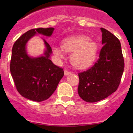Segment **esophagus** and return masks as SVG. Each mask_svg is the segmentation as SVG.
<instances>
[{
  "label": "esophagus",
  "instance_id": "obj_1",
  "mask_svg": "<svg viewBox=\"0 0 133 133\" xmlns=\"http://www.w3.org/2000/svg\"><path fill=\"white\" fill-rule=\"evenodd\" d=\"M70 73V71H69L68 70H66V69H65V70H64V75H65V76H67V75H69Z\"/></svg>",
  "mask_w": 133,
  "mask_h": 133
}]
</instances>
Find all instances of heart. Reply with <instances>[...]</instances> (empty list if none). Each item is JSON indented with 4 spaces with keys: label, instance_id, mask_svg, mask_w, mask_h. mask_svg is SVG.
<instances>
[{
    "label": "heart",
    "instance_id": "b5f03b06",
    "mask_svg": "<svg viewBox=\"0 0 133 133\" xmlns=\"http://www.w3.org/2000/svg\"><path fill=\"white\" fill-rule=\"evenodd\" d=\"M65 52L70 53V62L75 67L83 69L92 65L98 53V46L87 36H76L65 38L62 48L54 46L52 52L58 60L65 58Z\"/></svg>",
    "mask_w": 133,
    "mask_h": 133
}]
</instances>
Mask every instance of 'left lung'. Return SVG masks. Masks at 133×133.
<instances>
[{
  "instance_id": "obj_1",
  "label": "left lung",
  "mask_w": 133,
  "mask_h": 133,
  "mask_svg": "<svg viewBox=\"0 0 133 133\" xmlns=\"http://www.w3.org/2000/svg\"><path fill=\"white\" fill-rule=\"evenodd\" d=\"M103 47L99 58L92 67L78 73V93L88 103L104 99L119 86L124 68L119 40L109 30L101 28Z\"/></svg>"
}]
</instances>
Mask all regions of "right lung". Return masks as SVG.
<instances>
[{
	"mask_svg": "<svg viewBox=\"0 0 133 133\" xmlns=\"http://www.w3.org/2000/svg\"><path fill=\"white\" fill-rule=\"evenodd\" d=\"M54 30L31 29L16 40L12 49L10 70L16 89L23 97L34 101H43L52 95L64 76V70L50 60L52 49L45 40L44 56L36 58L27 55L26 44L36 34L50 36Z\"/></svg>",
	"mask_w": 133,
	"mask_h": 133,
	"instance_id": "1",
	"label": "right lung"
}]
</instances>
